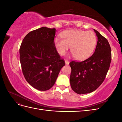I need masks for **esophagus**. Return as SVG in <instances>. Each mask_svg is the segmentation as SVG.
Segmentation results:
<instances>
[{"instance_id": "esophagus-1", "label": "esophagus", "mask_w": 122, "mask_h": 122, "mask_svg": "<svg viewBox=\"0 0 122 122\" xmlns=\"http://www.w3.org/2000/svg\"><path fill=\"white\" fill-rule=\"evenodd\" d=\"M65 63H66V65H69V61L68 60H65Z\"/></svg>"}]
</instances>
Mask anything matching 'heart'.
<instances>
[{
	"label": "heart",
	"mask_w": 122,
	"mask_h": 122,
	"mask_svg": "<svg viewBox=\"0 0 122 122\" xmlns=\"http://www.w3.org/2000/svg\"><path fill=\"white\" fill-rule=\"evenodd\" d=\"M61 38H56L54 45L58 53L64 55L69 47L74 57L78 60H85L93 52L97 38L93 31L71 29L62 32Z\"/></svg>",
	"instance_id": "heart-1"
}]
</instances>
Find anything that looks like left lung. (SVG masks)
Listing matches in <instances>:
<instances>
[{"instance_id":"8db88e82","label":"left lung","mask_w":122,"mask_h":122,"mask_svg":"<svg viewBox=\"0 0 122 122\" xmlns=\"http://www.w3.org/2000/svg\"><path fill=\"white\" fill-rule=\"evenodd\" d=\"M94 30L98 41L93 54L82 61L70 62V84L78 94L90 93L97 89L104 81L111 62V48L107 40L96 30Z\"/></svg>"}]
</instances>
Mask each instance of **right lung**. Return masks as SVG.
<instances>
[{
    "label": "right lung",
    "instance_id": "1",
    "mask_svg": "<svg viewBox=\"0 0 122 122\" xmlns=\"http://www.w3.org/2000/svg\"><path fill=\"white\" fill-rule=\"evenodd\" d=\"M56 29L42 27L29 32L20 47V61L26 80L39 91H47L56 81L65 65L54 45Z\"/></svg>",
    "mask_w": 122,
    "mask_h": 122
}]
</instances>
